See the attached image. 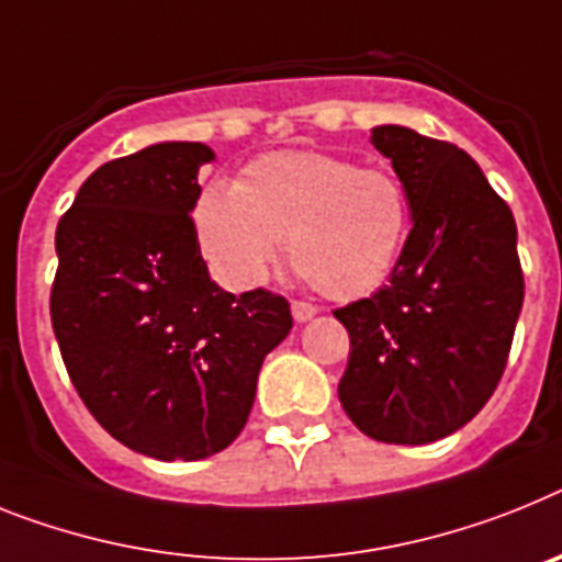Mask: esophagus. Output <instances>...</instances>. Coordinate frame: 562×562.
<instances>
[{
	"label": "esophagus",
	"instance_id": "esophagus-1",
	"mask_svg": "<svg viewBox=\"0 0 562 562\" xmlns=\"http://www.w3.org/2000/svg\"><path fill=\"white\" fill-rule=\"evenodd\" d=\"M291 314H294L296 323H308V319L317 317V308H314L311 303H300V300H294V303H291Z\"/></svg>",
	"mask_w": 562,
	"mask_h": 562
}]
</instances>
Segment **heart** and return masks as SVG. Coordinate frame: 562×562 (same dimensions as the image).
Here are the masks:
<instances>
[{"label": "heart", "mask_w": 562, "mask_h": 562, "mask_svg": "<svg viewBox=\"0 0 562 562\" xmlns=\"http://www.w3.org/2000/svg\"><path fill=\"white\" fill-rule=\"evenodd\" d=\"M408 220L394 173L314 150L257 157L234 188L209 186L193 202L202 254L228 289H257L285 239L296 271L331 300H360L389 280Z\"/></svg>", "instance_id": "1"}]
</instances>
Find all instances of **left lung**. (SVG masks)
<instances>
[{
    "label": "left lung",
    "mask_w": 562,
    "mask_h": 562,
    "mask_svg": "<svg viewBox=\"0 0 562 562\" xmlns=\"http://www.w3.org/2000/svg\"><path fill=\"white\" fill-rule=\"evenodd\" d=\"M412 231L389 285L334 317L351 337L339 403L371 440L426 446L463 428L506 369L522 308L517 225L480 165L451 143L376 125Z\"/></svg>",
    "instance_id": "left-lung-1"
}]
</instances>
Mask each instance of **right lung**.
Segmentation results:
<instances>
[{"instance_id":"1","label":"right lung","mask_w":562,"mask_h":562,"mask_svg":"<svg viewBox=\"0 0 562 562\" xmlns=\"http://www.w3.org/2000/svg\"><path fill=\"white\" fill-rule=\"evenodd\" d=\"M216 154L157 143L85 179L56 228L50 323L70 383L111 437L154 460H205L237 440L291 308L228 294L193 231L196 173Z\"/></svg>"}]
</instances>
